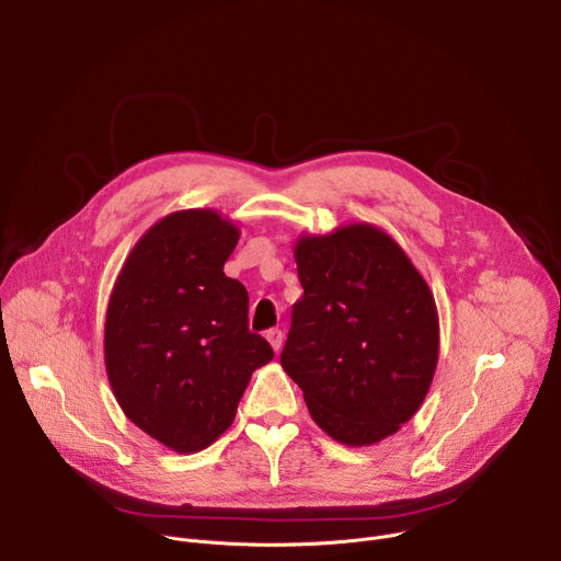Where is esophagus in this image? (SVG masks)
<instances>
[{
  "label": "esophagus",
  "mask_w": 561,
  "mask_h": 561,
  "mask_svg": "<svg viewBox=\"0 0 561 561\" xmlns=\"http://www.w3.org/2000/svg\"><path fill=\"white\" fill-rule=\"evenodd\" d=\"M266 341L271 343V347H273L275 352H279V350H282V343H284V333H282L279 329H271V331L266 333Z\"/></svg>",
  "instance_id": "esophagus-1"
}]
</instances>
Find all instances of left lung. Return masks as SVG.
<instances>
[{
  "mask_svg": "<svg viewBox=\"0 0 561 561\" xmlns=\"http://www.w3.org/2000/svg\"><path fill=\"white\" fill-rule=\"evenodd\" d=\"M305 295L282 352L313 422L335 442L369 446L413 417L439 354L433 293L403 248L369 222L297 239Z\"/></svg>",
  "mask_w": 561,
  "mask_h": 561,
  "instance_id": "1",
  "label": "left lung"
}]
</instances>
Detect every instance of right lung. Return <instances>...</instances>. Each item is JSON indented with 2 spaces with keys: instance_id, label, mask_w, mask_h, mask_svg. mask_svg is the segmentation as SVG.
I'll return each instance as SVG.
<instances>
[{
  "instance_id": "1",
  "label": "right lung",
  "mask_w": 561,
  "mask_h": 561,
  "mask_svg": "<svg viewBox=\"0 0 561 561\" xmlns=\"http://www.w3.org/2000/svg\"><path fill=\"white\" fill-rule=\"evenodd\" d=\"M239 228L214 209L164 216L130 250L105 313V371L126 417L175 454L226 433L273 347L248 329V290L222 266Z\"/></svg>"
}]
</instances>
